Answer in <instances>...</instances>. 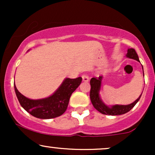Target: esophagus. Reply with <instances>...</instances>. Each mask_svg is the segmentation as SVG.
Listing matches in <instances>:
<instances>
[{
  "label": "esophagus",
  "instance_id": "1",
  "mask_svg": "<svg viewBox=\"0 0 155 155\" xmlns=\"http://www.w3.org/2000/svg\"><path fill=\"white\" fill-rule=\"evenodd\" d=\"M82 80H83V81H84V82H88L89 81L88 76L84 74V75H82Z\"/></svg>",
  "mask_w": 155,
  "mask_h": 155
}]
</instances>
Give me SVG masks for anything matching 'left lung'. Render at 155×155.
I'll list each match as a JSON object with an SVG mask.
<instances>
[{"instance_id":"left-lung-1","label":"left lung","mask_w":155,"mask_h":155,"mask_svg":"<svg viewBox=\"0 0 155 155\" xmlns=\"http://www.w3.org/2000/svg\"><path fill=\"white\" fill-rule=\"evenodd\" d=\"M126 57L130 59L136 60L137 61H139V58H138V54H137L136 50L132 48H129L127 49V53L126 54ZM143 68V66H142ZM144 76V74H143ZM103 76H99L98 78H92L90 80V100L92 105H93L94 108L96 110H97L99 112H101L103 114L106 115H111V116H117V115L124 114L127 113L130 111L132 108L134 107L135 105L138 102V101L140 98V95L138 98L136 99L134 102L132 104L128 105H112V106H108L106 105L102 99L101 98L100 96V91L101 88V84H102Z\"/></svg>"}]
</instances>
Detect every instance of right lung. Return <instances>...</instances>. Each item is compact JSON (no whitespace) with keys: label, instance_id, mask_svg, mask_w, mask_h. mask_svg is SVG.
Here are the masks:
<instances>
[{"label":"right lung","instance_id":"right-lung-1","mask_svg":"<svg viewBox=\"0 0 155 155\" xmlns=\"http://www.w3.org/2000/svg\"><path fill=\"white\" fill-rule=\"evenodd\" d=\"M81 77L65 78L52 95L45 98L33 100L18 91L15 84L16 95L22 107L36 118L52 119L60 117L66 111L71 94L81 83Z\"/></svg>","mask_w":155,"mask_h":155}]
</instances>
